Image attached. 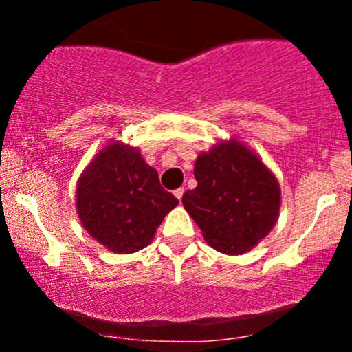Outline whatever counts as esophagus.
Masks as SVG:
<instances>
[{"label": "esophagus", "instance_id": "esophagus-1", "mask_svg": "<svg viewBox=\"0 0 352 352\" xmlns=\"http://www.w3.org/2000/svg\"><path fill=\"white\" fill-rule=\"evenodd\" d=\"M184 192H185V190L180 187V188L173 190V195H175V197H177V199H179V200H182V197H184Z\"/></svg>", "mask_w": 352, "mask_h": 352}]
</instances>
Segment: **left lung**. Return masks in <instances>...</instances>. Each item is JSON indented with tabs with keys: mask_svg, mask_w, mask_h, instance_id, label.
I'll list each match as a JSON object with an SVG mask.
<instances>
[{
	"mask_svg": "<svg viewBox=\"0 0 352 352\" xmlns=\"http://www.w3.org/2000/svg\"><path fill=\"white\" fill-rule=\"evenodd\" d=\"M197 187L184 204L205 241L225 254H241L272 232L281 190L260 157L236 139L221 140L197 157Z\"/></svg>",
	"mask_w": 352,
	"mask_h": 352,
	"instance_id": "obj_1",
	"label": "left lung"
}]
</instances>
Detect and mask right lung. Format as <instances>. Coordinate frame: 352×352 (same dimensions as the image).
I'll use <instances>...</instances> for the list:
<instances>
[{
	"mask_svg": "<svg viewBox=\"0 0 352 352\" xmlns=\"http://www.w3.org/2000/svg\"><path fill=\"white\" fill-rule=\"evenodd\" d=\"M179 200L137 147L111 142L78 180L76 208L86 232L114 253H135L153 240Z\"/></svg>",
	"mask_w": 352,
	"mask_h": 352,
	"instance_id": "obj_1",
	"label": "right lung"
}]
</instances>
